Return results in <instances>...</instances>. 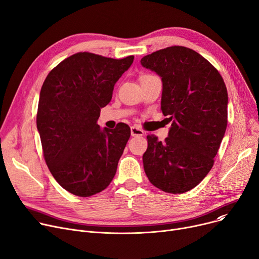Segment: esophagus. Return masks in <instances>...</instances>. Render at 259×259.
<instances>
[{"label":"esophagus","mask_w":259,"mask_h":259,"mask_svg":"<svg viewBox=\"0 0 259 259\" xmlns=\"http://www.w3.org/2000/svg\"><path fill=\"white\" fill-rule=\"evenodd\" d=\"M145 134V132L138 128V127H131V135L132 137H143V135Z\"/></svg>","instance_id":"esophagus-1"}]
</instances>
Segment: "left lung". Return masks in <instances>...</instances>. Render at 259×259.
Segmentation results:
<instances>
[{
    "instance_id": "8db88e82",
    "label": "left lung",
    "mask_w": 259,
    "mask_h": 259,
    "mask_svg": "<svg viewBox=\"0 0 259 259\" xmlns=\"http://www.w3.org/2000/svg\"><path fill=\"white\" fill-rule=\"evenodd\" d=\"M141 64L160 76V108L171 121L165 142L147 137L144 170L162 191L185 193L206 178L224 139L228 122L225 81L205 58L183 46L148 54Z\"/></svg>"
}]
</instances>
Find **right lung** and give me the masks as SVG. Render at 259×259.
Instances as JSON below:
<instances>
[{"mask_svg": "<svg viewBox=\"0 0 259 259\" xmlns=\"http://www.w3.org/2000/svg\"><path fill=\"white\" fill-rule=\"evenodd\" d=\"M133 59L78 52L53 68L40 89L36 127L44 158L53 178L74 195L103 191L116 173L130 128L119 122L113 130L101 129L98 119Z\"/></svg>", "mask_w": 259, "mask_h": 259, "instance_id": "add662e5", "label": "right lung"}]
</instances>
